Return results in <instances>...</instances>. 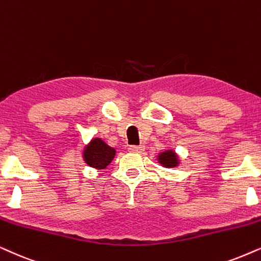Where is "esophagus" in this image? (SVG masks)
Wrapping results in <instances>:
<instances>
[{
  "instance_id": "obj_1",
  "label": "esophagus",
  "mask_w": 261,
  "mask_h": 261,
  "mask_svg": "<svg viewBox=\"0 0 261 261\" xmlns=\"http://www.w3.org/2000/svg\"><path fill=\"white\" fill-rule=\"evenodd\" d=\"M144 150V146H130L128 151L130 153H142Z\"/></svg>"
}]
</instances>
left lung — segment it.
Returning <instances> with one entry per match:
<instances>
[{
	"label": "left lung",
	"mask_w": 261,
	"mask_h": 261,
	"mask_svg": "<svg viewBox=\"0 0 261 261\" xmlns=\"http://www.w3.org/2000/svg\"><path fill=\"white\" fill-rule=\"evenodd\" d=\"M156 161L163 167L173 169V167H177L178 165L180 164V158L179 155L176 153V150H173L172 148H169V149L160 151V153L156 155Z\"/></svg>",
	"instance_id": "8db88e82"
}]
</instances>
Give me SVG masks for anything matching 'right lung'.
Listing matches in <instances>:
<instances>
[{
    "label": "right lung",
    "mask_w": 261,
    "mask_h": 261,
    "mask_svg": "<svg viewBox=\"0 0 261 261\" xmlns=\"http://www.w3.org/2000/svg\"><path fill=\"white\" fill-rule=\"evenodd\" d=\"M117 149L100 137H92L82 149V158L88 166L95 170H105L114 159Z\"/></svg>",
    "instance_id": "right-lung-1"
}]
</instances>
